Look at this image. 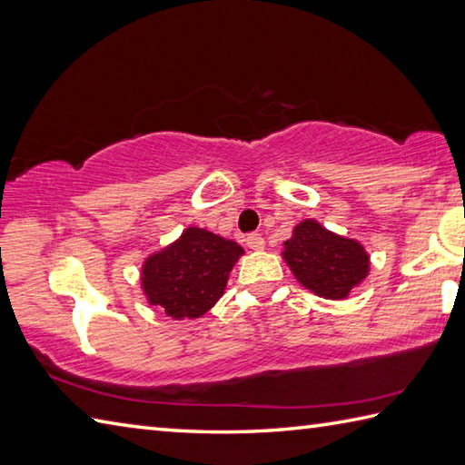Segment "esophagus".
<instances>
[{
  "instance_id": "34e87169",
  "label": "esophagus",
  "mask_w": 465,
  "mask_h": 465,
  "mask_svg": "<svg viewBox=\"0 0 465 465\" xmlns=\"http://www.w3.org/2000/svg\"><path fill=\"white\" fill-rule=\"evenodd\" d=\"M245 242H248V248L253 250V252H262L265 248V242L262 238V233H250L248 240H245Z\"/></svg>"
}]
</instances>
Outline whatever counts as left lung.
Instances as JSON below:
<instances>
[{
  "label": "left lung",
  "mask_w": 465,
  "mask_h": 465,
  "mask_svg": "<svg viewBox=\"0 0 465 465\" xmlns=\"http://www.w3.org/2000/svg\"><path fill=\"white\" fill-rule=\"evenodd\" d=\"M283 262L305 290L323 300H345L370 275V253L358 240L303 220L283 242Z\"/></svg>",
  "instance_id": "left-lung-1"
}]
</instances>
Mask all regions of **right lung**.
<instances>
[{
    "label": "right lung",
    "mask_w": 465,
    "mask_h": 465,
    "mask_svg": "<svg viewBox=\"0 0 465 465\" xmlns=\"http://www.w3.org/2000/svg\"><path fill=\"white\" fill-rule=\"evenodd\" d=\"M243 253L238 242L190 225L175 242L143 260L142 292L147 303L172 320L202 318L220 302Z\"/></svg>",
    "instance_id": "right-lung-1"
}]
</instances>
